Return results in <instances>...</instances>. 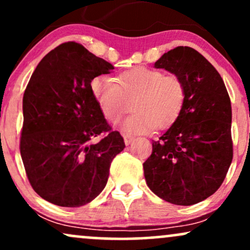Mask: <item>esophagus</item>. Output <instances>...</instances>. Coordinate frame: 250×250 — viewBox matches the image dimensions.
<instances>
[{"mask_svg":"<svg viewBox=\"0 0 250 250\" xmlns=\"http://www.w3.org/2000/svg\"><path fill=\"white\" fill-rule=\"evenodd\" d=\"M123 139H125V145H130L131 142H133V140H134V137L133 136H130V135H125V134H123Z\"/></svg>","mask_w":250,"mask_h":250,"instance_id":"34e87169","label":"esophagus"}]
</instances>
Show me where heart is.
I'll return each instance as SVG.
<instances>
[{
	"mask_svg": "<svg viewBox=\"0 0 250 250\" xmlns=\"http://www.w3.org/2000/svg\"><path fill=\"white\" fill-rule=\"evenodd\" d=\"M90 90L103 116L119 121L128 110V99H134V114L121 125L128 134H146L153 129L163 130L177 121L187 100V89L177 75H165L162 70L135 67L123 71L115 80L96 76Z\"/></svg>",
	"mask_w": 250,
	"mask_h": 250,
	"instance_id": "b5f03b06",
	"label": "heart"
}]
</instances>
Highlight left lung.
Instances as JSON below:
<instances>
[{"instance_id": "obj_1", "label": "left lung", "mask_w": 250, "mask_h": 250, "mask_svg": "<svg viewBox=\"0 0 250 250\" xmlns=\"http://www.w3.org/2000/svg\"><path fill=\"white\" fill-rule=\"evenodd\" d=\"M183 80L185 108L177 121L153 141L143 163L154 194L177 206H191L213 195L233 160L231 104L222 77L190 47H176L155 62Z\"/></svg>"}]
</instances>
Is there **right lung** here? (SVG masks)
<instances>
[{"instance_id":"add662e5","label":"right lung","mask_w":250,"mask_h":250,"mask_svg":"<svg viewBox=\"0 0 250 250\" xmlns=\"http://www.w3.org/2000/svg\"><path fill=\"white\" fill-rule=\"evenodd\" d=\"M114 65L76 42H65L37 64L23 95L20 151L31 187L60 207H81L105 187L114 157L125 147L90 90ZM101 133L99 143L90 141Z\"/></svg>"}]
</instances>
